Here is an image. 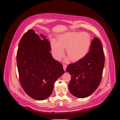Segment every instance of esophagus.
Masks as SVG:
<instances>
[{
	"label": "esophagus",
	"instance_id": "34e87169",
	"mask_svg": "<svg viewBox=\"0 0 120 120\" xmlns=\"http://www.w3.org/2000/svg\"><path fill=\"white\" fill-rule=\"evenodd\" d=\"M66 67H67V65H66V64H63V68H64V70H66Z\"/></svg>",
	"mask_w": 120,
	"mask_h": 120
}]
</instances>
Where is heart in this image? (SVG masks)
I'll use <instances>...</instances> for the list:
<instances>
[{"label": "heart", "mask_w": 120, "mask_h": 120, "mask_svg": "<svg viewBox=\"0 0 120 120\" xmlns=\"http://www.w3.org/2000/svg\"><path fill=\"white\" fill-rule=\"evenodd\" d=\"M91 37L88 33L69 32L60 35L57 42L51 41L52 52L55 58L60 60L64 55V49L72 62L83 58L89 52Z\"/></svg>", "instance_id": "1"}]
</instances>
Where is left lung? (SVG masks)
<instances>
[{
    "label": "left lung",
    "mask_w": 120,
    "mask_h": 120,
    "mask_svg": "<svg viewBox=\"0 0 120 120\" xmlns=\"http://www.w3.org/2000/svg\"><path fill=\"white\" fill-rule=\"evenodd\" d=\"M105 61L101 42L94 38L89 53L66 68V71L71 75L68 88L72 94L78 98H85L96 90L101 80Z\"/></svg>",
    "instance_id": "1"
}]
</instances>
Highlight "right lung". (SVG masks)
I'll use <instances>...</instances> for the list:
<instances>
[{
  "label": "right lung",
  "mask_w": 120,
  "mask_h": 120,
  "mask_svg": "<svg viewBox=\"0 0 120 120\" xmlns=\"http://www.w3.org/2000/svg\"><path fill=\"white\" fill-rule=\"evenodd\" d=\"M33 29L21 38L17 51L19 80L25 93L37 100L47 98L52 93L56 80L64 73L63 65L50 52V43Z\"/></svg>",
  "instance_id": "1"
}]
</instances>
